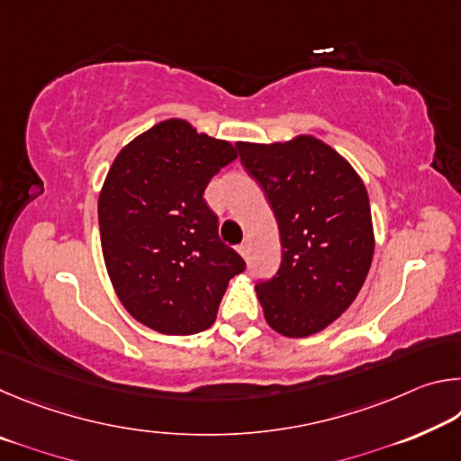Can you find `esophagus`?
Segmentation results:
<instances>
[{"mask_svg":"<svg viewBox=\"0 0 461 461\" xmlns=\"http://www.w3.org/2000/svg\"><path fill=\"white\" fill-rule=\"evenodd\" d=\"M238 252L244 256V258H248V254H249V244H248V241H244V244L238 246Z\"/></svg>","mask_w":461,"mask_h":461,"instance_id":"obj_1","label":"esophagus"}]
</instances>
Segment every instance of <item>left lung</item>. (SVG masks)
Masks as SVG:
<instances>
[{
    "instance_id": "obj_1",
    "label": "left lung",
    "mask_w": 461,
    "mask_h": 461,
    "mask_svg": "<svg viewBox=\"0 0 461 461\" xmlns=\"http://www.w3.org/2000/svg\"><path fill=\"white\" fill-rule=\"evenodd\" d=\"M240 160L275 212L283 262L256 285L264 317L286 338H309L352 305L368 276L374 228L354 167L315 136L238 142Z\"/></svg>"
}]
</instances>
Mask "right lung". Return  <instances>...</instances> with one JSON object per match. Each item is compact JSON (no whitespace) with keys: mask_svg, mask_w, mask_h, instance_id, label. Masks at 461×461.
<instances>
[{"mask_svg":"<svg viewBox=\"0 0 461 461\" xmlns=\"http://www.w3.org/2000/svg\"><path fill=\"white\" fill-rule=\"evenodd\" d=\"M236 158V146L170 118L123 146L109 168L97 205L105 268L122 305L154 331L212 327L230 278L246 268L203 199Z\"/></svg>","mask_w":461,"mask_h":461,"instance_id":"add662e5","label":"right lung"}]
</instances>
